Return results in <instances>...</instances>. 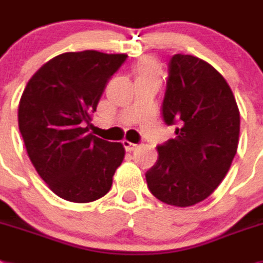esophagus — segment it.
Here are the masks:
<instances>
[{"label": "esophagus", "instance_id": "esophagus-1", "mask_svg": "<svg viewBox=\"0 0 263 263\" xmlns=\"http://www.w3.org/2000/svg\"><path fill=\"white\" fill-rule=\"evenodd\" d=\"M123 145H124L127 152H132V151H135L138 148V144H134V143H131V141L128 140H123Z\"/></svg>", "mask_w": 263, "mask_h": 263}]
</instances>
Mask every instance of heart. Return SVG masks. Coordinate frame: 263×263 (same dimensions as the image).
<instances>
[{
  "label": "heart",
  "mask_w": 263,
  "mask_h": 263,
  "mask_svg": "<svg viewBox=\"0 0 263 263\" xmlns=\"http://www.w3.org/2000/svg\"><path fill=\"white\" fill-rule=\"evenodd\" d=\"M135 74L136 79H157L160 78V67L156 61L149 57L139 59L135 65Z\"/></svg>",
  "instance_id": "heart-1"
}]
</instances>
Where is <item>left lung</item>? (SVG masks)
Here are the masks:
<instances>
[{"label":"left lung","instance_id":"1","mask_svg":"<svg viewBox=\"0 0 263 263\" xmlns=\"http://www.w3.org/2000/svg\"><path fill=\"white\" fill-rule=\"evenodd\" d=\"M163 116L166 124L179 127L175 139L157 147L159 159L145 173L148 188L165 204L192 206L216 191L236 156V98L213 66L176 54L170 61Z\"/></svg>","mask_w":263,"mask_h":263}]
</instances>
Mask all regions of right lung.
Listing matches in <instances>:
<instances>
[{"label": "right lung", "instance_id": "1", "mask_svg": "<svg viewBox=\"0 0 263 263\" xmlns=\"http://www.w3.org/2000/svg\"><path fill=\"white\" fill-rule=\"evenodd\" d=\"M127 54L63 52L30 78L18 106L27 155L58 197L91 202L107 195L124 159L122 143L88 134L108 79Z\"/></svg>", "mask_w": 263, "mask_h": 263}]
</instances>
